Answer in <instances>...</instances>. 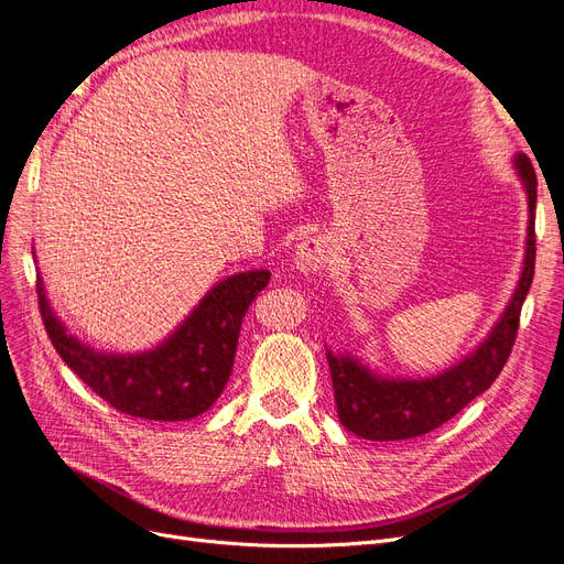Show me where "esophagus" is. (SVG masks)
<instances>
[{"label": "esophagus", "instance_id": "34e87169", "mask_svg": "<svg viewBox=\"0 0 564 564\" xmlns=\"http://www.w3.org/2000/svg\"><path fill=\"white\" fill-rule=\"evenodd\" d=\"M335 253H332V243L325 237H306L304 241L297 243L295 248V267L304 274H316V271H323Z\"/></svg>", "mask_w": 564, "mask_h": 564}]
</instances>
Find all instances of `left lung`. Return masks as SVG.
<instances>
[{"mask_svg": "<svg viewBox=\"0 0 564 564\" xmlns=\"http://www.w3.org/2000/svg\"><path fill=\"white\" fill-rule=\"evenodd\" d=\"M513 166L528 193V239L525 260L513 297L499 316L490 335L474 352L451 369L430 379H383L352 356L327 350L332 388L339 421L346 430L369 442H400L427 434L460 413L474 398L486 392L507 365L518 335L520 308L534 276V208L536 176L525 153H516Z\"/></svg>", "mask_w": 564, "mask_h": 564, "instance_id": "obj_1", "label": "left lung"}]
</instances>
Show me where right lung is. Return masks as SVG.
Wrapping results in <instances>:
<instances>
[{
  "label": "right lung",
  "mask_w": 564,
  "mask_h": 564,
  "mask_svg": "<svg viewBox=\"0 0 564 564\" xmlns=\"http://www.w3.org/2000/svg\"><path fill=\"white\" fill-rule=\"evenodd\" d=\"M250 269L214 285L170 337L137 356L97 352L59 323L36 279L39 311L59 358L116 411L145 421H191L212 406L232 373L246 311L269 283Z\"/></svg>",
  "instance_id": "obj_1"
}]
</instances>
